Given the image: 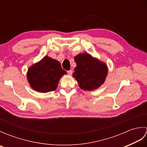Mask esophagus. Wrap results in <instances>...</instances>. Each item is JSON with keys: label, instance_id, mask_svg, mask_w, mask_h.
<instances>
[{"label": "esophagus", "instance_id": "34e87169", "mask_svg": "<svg viewBox=\"0 0 147 147\" xmlns=\"http://www.w3.org/2000/svg\"><path fill=\"white\" fill-rule=\"evenodd\" d=\"M67 74H69V75H71L72 74H73V70H71V69H70V70H69V71H67Z\"/></svg>", "mask_w": 147, "mask_h": 147}]
</instances>
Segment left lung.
<instances>
[{
  "instance_id": "left-lung-1",
  "label": "left lung",
  "mask_w": 147,
  "mask_h": 147,
  "mask_svg": "<svg viewBox=\"0 0 147 147\" xmlns=\"http://www.w3.org/2000/svg\"><path fill=\"white\" fill-rule=\"evenodd\" d=\"M74 61L76 67L73 76L82 90H95L104 83L107 74V67L105 63L85 53L76 55Z\"/></svg>"
}]
</instances>
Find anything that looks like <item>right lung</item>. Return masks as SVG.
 <instances>
[{
	"instance_id": "1",
	"label": "right lung",
	"mask_w": 147,
	"mask_h": 147,
	"mask_svg": "<svg viewBox=\"0 0 147 147\" xmlns=\"http://www.w3.org/2000/svg\"><path fill=\"white\" fill-rule=\"evenodd\" d=\"M67 72L61 67L59 62L45 56L29 68L27 78L33 89L46 93L57 88L59 80Z\"/></svg>"
}]
</instances>
